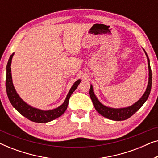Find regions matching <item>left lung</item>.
Returning a JSON list of instances; mask_svg holds the SVG:
<instances>
[{
  "label": "left lung",
  "instance_id": "1",
  "mask_svg": "<svg viewBox=\"0 0 158 158\" xmlns=\"http://www.w3.org/2000/svg\"><path fill=\"white\" fill-rule=\"evenodd\" d=\"M145 55L148 57V68H149V81H148V85L147 87L146 91L144 92L143 96H142V98L139 99L137 102L134 103L132 106L129 107L127 108H122V109H113V108H109L107 106H103L98 99H97L96 96H95L94 91H93V87L92 85H90V98L93 101L94 106L95 109L101 115H102L104 117L109 118V119L114 120V121H123L126 120L129 117H131L134 114L136 113L140 108L142 107V106L144 104V102L147 101V99L148 98L149 95L150 94L151 87H152V70H151L150 64V60L148 55H147L146 52Z\"/></svg>",
  "mask_w": 158,
  "mask_h": 158
}]
</instances>
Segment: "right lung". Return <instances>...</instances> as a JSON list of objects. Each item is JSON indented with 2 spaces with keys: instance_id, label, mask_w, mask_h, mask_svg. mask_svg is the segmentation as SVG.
<instances>
[{
  "instance_id": "right-lung-1",
  "label": "right lung",
  "mask_w": 158,
  "mask_h": 158,
  "mask_svg": "<svg viewBox=\"0 0 158 158\" xmlns=\"http://www.w3.org/2000/svg\"><path fill=\"white\" fill-rule=\"evenodd\" d=\"M14 53L10 56L8 60L7 66H6V92L9 99L10 103L20 113L21 115L25 116L28 119L34 122L38 123H46L50 121H52L55 118L60 117L66 111L68 108L69 99L73 92L75 91L77 86L81 83V80H77L71 88L69 91L68 96L64 103L57 109L49 110V111H42V110L35 109L30 106L27 103H26L21 99L17 94L16 90L14 87L11 77V69H10V64Z\"/></svg>"
}]
</instances>
